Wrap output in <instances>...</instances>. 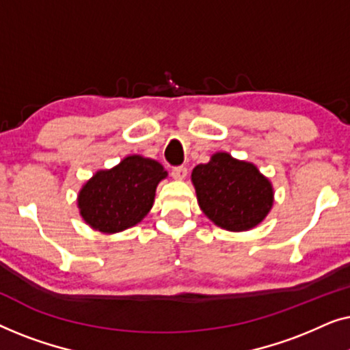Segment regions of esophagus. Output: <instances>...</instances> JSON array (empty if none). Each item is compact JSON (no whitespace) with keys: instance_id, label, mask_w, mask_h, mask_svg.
<instances>
[{"instance_id":"1","label":"esophagus","mask_w":350,"mask_h":350,"mask_svg":"<svg viewBox=\"0 0 350 350\" xmlns=\"http://www.w3.org/2000/svg\"><path fill=\"white\" fill-rule=\"evenodd\" d=\"M186 175H188V169L183 165L174 167V169H172V176H174L175 180H185Z\"/></svg>"}]
</instances>
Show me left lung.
<instances>
[{
	"mask_svg": "<svg viewBox=\"0 0 350 350\" xmlns=\"http://www.w3.org/2000/svg\"><path fill=\"white\" fill-rule=\"evenodd\" d=\"M191 180L199 207L228 231H248L260 224L274 202L271 181L252 162L217 152L207 164L194 167Z\"/></svg>",
	"mask_w": 350,
	"mask_h": 350,
	"instance_id": "obj_1",
	"label": "left lung"
}]
</instances>
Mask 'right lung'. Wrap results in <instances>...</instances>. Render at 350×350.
I'll list each match as a JSON object with an SVG mask.
<instances>
[{
	"mask_svg": "<svg viewBox=\"0 0 350 350\" xmlns=\"http://www.w3.org/2000/svg\"><path fill=\"white\" fill-rule=\"evenodd\" d=\"M167 176L159 162L127 156L109 170H98L78 196L79 213L100 232H121L135 226L152 207L156 188Z\"/></svg>",
	"mask_w": 350,
	"mask_h": 350,
	"instance_id": "right-lung-1",
	"label": "right lung"
}]
</instances>
